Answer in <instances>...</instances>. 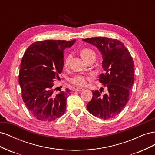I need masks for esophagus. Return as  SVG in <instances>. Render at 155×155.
Here are the masks:
<instances>
[{
    "instance_id": "34e87169",
    "label": "esophagus",
    "mask_w": 155,
    "mask_h": 155,
    "mask_svg": "<svg viewBox=\"0 0 155 155\" xmlns=\"http://www.w3.org/2000/svg\"><path fill=\"white\" fill-rule=\"evenodd\" d=\"M83 90V88H79V87H78V88H76V89H75V91H82Z\"/></svg>"
}]
</instances>
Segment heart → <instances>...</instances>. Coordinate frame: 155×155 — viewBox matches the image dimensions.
I'll use <instances>...</instances> for the list:
<instances>
[{
  "label": "heart",
  "mask_w": 155,
  "mask_h": 155,
  "mask_svg": "<svg viewBox=\"0 0 155 155\" xmlns=\"http://www.w3.org/2000/svg\"><path fill=\"white\" fill-rule=\"evenodd\" d=\"M80 54L83 59L84 60H85L86 61H87L89 58L94 57V56L96 57V53L94 52V51L89 48H84L82 50H81ZM70 58H71V55H68L64 59L63 67L64 68H68L69 67ZM91 79L92 77L90 76H85V75L78 74L72 77V78H70L69 81L70 83H72L76 86L82 87L87 85V83L90 80H91Z\"/></svg>",
  "instance_id": "heart-1"
}]
</instances>
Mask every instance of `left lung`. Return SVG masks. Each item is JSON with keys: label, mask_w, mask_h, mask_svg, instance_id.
<instances>
[{"label": "left lung", "mask_w": 155, "mask_h": 155, "mask_svg": "<svg viewBox=\"0 0 155 155\" xmlns=\"http://www.w3.org/2000/svg\"><path fill=\"white\" fill-rule=\"evenodd\" d=\"M83 41L95 45L103 55L102 67L105 73L100 75L99 81L107 87L108 91L102 95L101 90L93 91L92 98L87 108L91 114L97 118H112L122 110L129 99L134 80L133 58L119 40L96 37Z\"/></svg>", "instance_id": "left-lung-1"}]
</instances>
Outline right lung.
<instances>
[{
    "mask_svg": "<svg viewBox=\"0 0 155 155\" xmlns=\"http://www.w3.org/2000/svg\"><path fill=\"white\" fill-rule=\"evenodd\" d=\"M75 41H37L22 57L18 78L22 100L30 113L43 122L57 120L66 110V100L71 91L67 88L56 94L54 82L63 70L64 49Z\"/></svg>",
    "mask_w": 155,
    "mask_h": 155,
    "instance_id": "1",
    "label": "right lung"
}]
</instances>
